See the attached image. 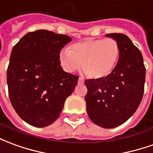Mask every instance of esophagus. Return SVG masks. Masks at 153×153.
<instances>
[{
  "label": "esophagus",
  "mask_w": 153,
  "mask_h": 153,
  "mask_svg": "<svg viewBox=\"0 0 153 153\" xmlns=\"http://www.w3.org/2000/svg\"><path fill=\"white\" fill-rule=\"evenodd\" d=\"M84 83V79L82 78V77H79L78 79V84L79 85H81V84H83Z\"/></svg>",
  "instance_id": "1"
}]
</instances>
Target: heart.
Here are the masks:
<instances>
[{"mask_svg": "<svg viewBox=\"0 0 153 153\" xmlns=\"http://www.w3.org/2000/svg\"><path fill=\"white\" fill-rule=\"evenodd\" d=\"M120 56V45L115 39H87L62 49L59 58L68 71H74L82 64L87 76L99 80L113 71Z\"/></svg>", "mask_w": 153, "mask_h": 153, "instance_id": "1", "label": "heart"}]
</instances>
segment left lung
Listing matches in <instances>:
<instances>
[{
  "label": "left lung",
  "mask_w": 153,
  "mask_h": 153,
  "mask_svg": "<svg viewBox=\"0 0 153 153\" xmlns=\"http://www.w3.org/2000/svg\"><path fill=\"white\" fill-rule=\"evenodd\" d=\"M118 42L120 59L113 71L99 80H85V100L89 118L98 126L115 128L125 123L143 99L146 68L143 55L123 33H108Z\"/></svg>",
  "instance_id": "8db88e82"
}]
</instances>
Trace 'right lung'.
<instances>
[{"mask_svg": "<svg viewBox=\"0 0 153 153\" xmlns=\"http://www.w3.org/2000/svg\"><path fill=\"white\" fill-rule=\"evenodd\" d=\"M68 35L45 30L26 33L14 46L7 68L13 108L24 121L37 128L55 122L79 76L63 71L59 60Z\"/></svg>", "mask_w": 153, "mask_h": 153, "instance_id": "obj_1", "label": "right lung"}]
</instances>
